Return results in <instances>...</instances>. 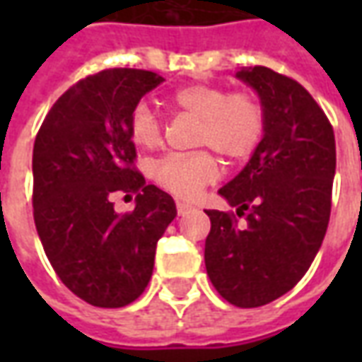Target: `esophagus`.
Listing matches in <instances>:
<instances>
[{
    "mask_svg": "<svg viewBox=\"0 0 362 362\" xmlns=\"http://www.w3.org/2000/svg\"><path fill=\"white\" fill-rule=\"evenodd\" d=\"M192 209H194V205L186 204V202H176V211H178V215H186Z\"/></svg>",
    "mask_w": 362,
    "mask_h": 362,
    "instance_id": "obj_1",
    "label": "esophagus"
}]
</instances>
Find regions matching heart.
Returning <instances> with one entry per match:
<instances>
[{"mask_svg": "<svg viewBox=\"0 0 362 362\" xmlns=\"http://www.w3.org/2000/svg\"><path fill=\"white\" fill-rule=\"evenodd\" d=\"M176 108L199 119L197 147H209L230 163H243L258 149L266 132V108L252 90H230L217 85H188L174 93ZM129 139L141 149H157L163 126L149 104L139 103L129 114ZM219 160L209 151L192 155L170 153L151 168V178L173 196L194 197L219 178Z\"/></svg>", "mask_w": 362, "mask_h": 362, "instance_id": "1", "label": "heart"}]
</instances>
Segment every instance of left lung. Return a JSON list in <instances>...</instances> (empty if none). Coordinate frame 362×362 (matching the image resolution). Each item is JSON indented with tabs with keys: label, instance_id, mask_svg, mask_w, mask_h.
<instances>
[{
	"label": "left lung",
	"instance_id": "1",
	"mask_svg": "<svg viewBox=\"0 0 362 362\" xmlns=\"http://www.w3.org/2000/svg\"><path fill=\"white\" fill-rule=\"evenodd\" d=\"M238 77L258 90L266 134L243 173L219 189L236 211H205L211 219L205 267L227 303L258 308L295 287L322 246L335 137L324 110L295 79L264 66Z\"/></svg>",
	"mask_w": 362,
	"mask_h": 362
}]
</instances>
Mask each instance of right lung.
<instances>
[{"label":"right lung","mask_w":362,"mask_h":362,"mask_svg":"<svg viewBox=\"0 0 362 362\" xmlns=\"http://www.w3.org/2000/svg\"><path fill=\"white\" fill-rule=\"evenodd\" d=\"M163 77L112 67L59 96L33 149V215L54 272L75 296L98 308L139 298L155 250L176 217L174 199L145 184L135 166L129 114ZM134 193L136 209L113 211L111 196Z\"/></svg>","instance_id":"add662e5"}]
</instances>
